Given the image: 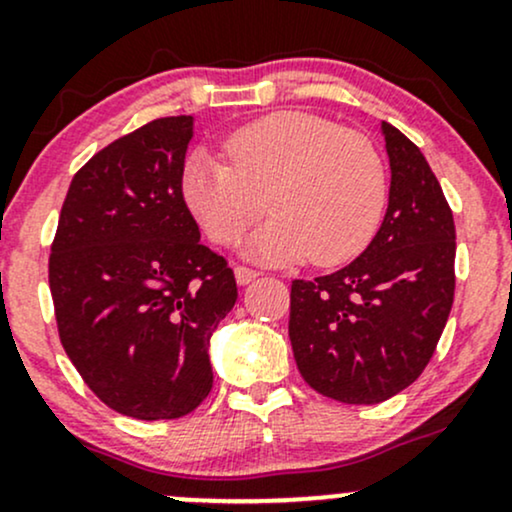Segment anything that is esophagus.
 <instances>
[{
  "instance_id": "34e87169",
  "label": "esophagus",
  "mask_w": 512,
  "mask_h": 512,
  "mask_svg": "<svg viewBox=\"0 0 512 512\" xmlns=\"http://www.w3.org/2000/svg\"><path fill=\"white\" fill-rule=\"evenodd\" d=\"M233 272H236V281L240 286H245V284H250V281H255L257 276H260V272H257V269H250V267H238L233 269Z\"/></svg>"
}]
</instances>
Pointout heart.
<instances>
[{
	"label": "heart",
	"mask_w": 512,
	"mask_h": 512,
	"mask_svg": "<svg viewBox=\"0 0 512 512\" xmlns=\"http://www.w3.org/2000/svg\"><path fill=\"white\" fill-rule=\"evenodd\" d=\"M226 158L199 149L182 168V197L219 245L238 243L260 216L267 221L245 252L286 264L310 255L320 267L358 255L378 231L387 170L368 134L310 113H274L236 129Z\"/></svg>",
	"instance_id": "heart-1"
}]
</instances>
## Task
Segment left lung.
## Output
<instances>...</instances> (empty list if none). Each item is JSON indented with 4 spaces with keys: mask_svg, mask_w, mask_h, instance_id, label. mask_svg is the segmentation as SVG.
Wrapping results in <instances>:
<instances>
[{
    "mask_svg": "<svg viewBox=\"0 0 512 512\" xmlns=\"http://www.w3.org/2000/svg\"><path fill=\"white\" fill-rule=\"evenodd\" d=\"M390 202L339 272L291 284L289 337L303 380L344 404H378L424 373L455 298V221L431 166L383 122Z\"/></svg>",
    "mask_w": 512,
    "mask_h": 512,
    "instance_id": "8db88e82",
    "label": "left lung"
}]
</instances>
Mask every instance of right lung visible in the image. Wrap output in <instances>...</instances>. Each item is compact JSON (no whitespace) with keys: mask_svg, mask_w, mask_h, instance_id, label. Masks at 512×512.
Segmentation results:
<instances>
[{"mask_svg":"<svg viewBox=\"0 0 512 512\" xmlns=\"http://www.w3.org/2000/svg\"><path fill=\"white\" fill-rule=\"evenodd\" d=\"M190 139V115L158 117L98 151L69 185L50 250L69 361L103 404L142 421L207 399L209 337L238 298L182 197Z\"/></svg>","mask_w":512,"mask_h":512,"instance_id":"right-lung-1","label":"right lung"}]
</instances>
